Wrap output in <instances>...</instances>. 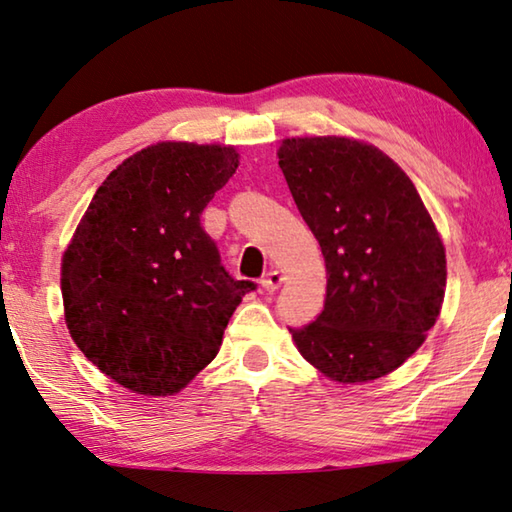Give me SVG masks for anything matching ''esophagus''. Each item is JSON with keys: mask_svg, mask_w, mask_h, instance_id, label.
Masks as SVG:
<instances>
[{"mask_svg": "<svg viewBox=\"0 0 512 512\" xmlns=\"http://www.w3.org/2000/svg\"><path fill=\"white\" fill-rule=\"evenodd\" d=\"M261 285H263V290H267V292H276L283 285V274L279 270H270L263 276Z\"/></svg>", "mask_w": 512, "mask_h": 512, "instance_id": "obj_1", "label": "esophagus"}]
</instances>
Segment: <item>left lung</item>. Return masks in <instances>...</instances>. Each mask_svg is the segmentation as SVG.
<instances>
[{
	"label": "left lung",
	"instance_id": "8db88e82",
	"mask_svg": "<svg viewBox=\"0 0 512 512\" xmlns=\"http://www.w3.org/2000/svg\"><path fill=\"white\" fill-rule=\"evenodd\" d=\"M276 157L328 276L324 312L290 328L294 346L339 384L389 375L443 308L447 261L432 215L405 170L366 141L290 137Z\"/></svg>",
	"mask_w": 512,
	"mask_h": 512
}]
</instances>
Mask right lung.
Masks as SVG:
<instances>
[{"mask_svg":"<svg viewBox=\"0 0 512 512\" xmlns=\"http://www.w3.org/2000/svg\"><path fill=\"white\" fill-rule=\"evenodd\" d=\"M233 146L159 141L98 186L62 254L65 324L107 378L182 391L220 351L251 281H233L200 215L240 164Z\"/></svg>","mask_w":512,"mask_h":512,"instance_id":"right-lung-1","label":"right lung"}]
</instances>
